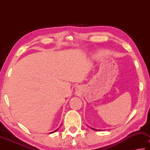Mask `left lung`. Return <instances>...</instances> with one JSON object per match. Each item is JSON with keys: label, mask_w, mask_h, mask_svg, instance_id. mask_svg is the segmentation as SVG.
Wrapping results in <instances>:
<instances>
[{"label": "left lung", "mask_w": 150, "mask_h": 150, "mask_svg": "<svg viewBox=\"0 0 150 150\" xmlns=\"http://www.w3.org/2000/svg\"><path fill=\"white\" fill-rule=\"evenodd\" d=\"M91 128H92V129H94V130H98V129H94V128H92V127H91Z\"/></svg>", "instance_id": "left-lung-1"}]
</instances>
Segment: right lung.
<instances>
[{
    "label": "right lung",
    "mask_w": 150,
    "mask_h": 150,
    "mask_svg": "<svg viewBox=\"0 0 150 150\" xmlns=\"http://www.w3.org/2000/svg\"><path fill=\"white\" fill-rule=\"evenodd\" d=\"M56 130H57V129H56V130H55V131H54V132H51V133H54V132H56Z\"/></svg>",
    "instance_id": "1"
}]
</instances>
